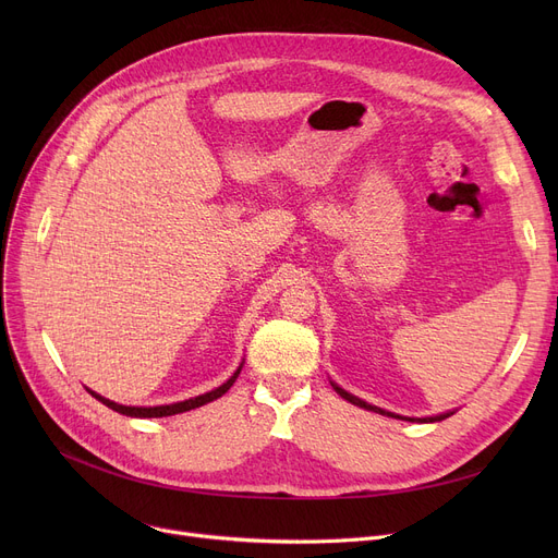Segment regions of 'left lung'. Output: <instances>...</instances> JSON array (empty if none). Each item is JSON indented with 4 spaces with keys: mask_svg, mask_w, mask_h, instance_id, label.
I'll list each match as a JSON object with an SVG mask.
<instances>
[{
    "mask_svg": "<svg viewBox=\"0 0 558 558\" xmlns=\"http://www.w3.org/2000/svg\"><path fill=\"white\" fill-rule=\"evenodd\" d=\"M335 387V391L343 398V400H348V402H353V404H357V407H364V409H368V412H377V414H383V416H393V418H402V416H396V414H391V412H385V409H379V407H373V404H368V402H364V400H360L357 396H353V393H348V391H343L341 387H337V385H332ZM448 416H452V414H441V416H432V418H402V421H421V423H434V421H444V418H448Z\"/></svg>",
    "mask_w": 558,
    "mask_h": 558,
    "instance_id": "8db88e82",
    "label": "left lung"
}]
</instances>
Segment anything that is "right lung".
<instances>
[{
    "instance_id": "1",
    "label": "right lung",
    "mask_w": 558,
    "mask_h": 558,
    "mask_svg": "<svg viewBox=\"0 0 558 558\" xmlns=\"http://www.w3.org/2000/svg\"><path fill=\"white\" fill-rule=\"evenodd\" d=\"M240 371H242V366L232 373V377L228 379V383H223L221 387H217V389L210 391V393H203V396H196V398H190V400H183V402H175V404H160V407H124V404H117V402H112V400H108V398H101L99 393H95V391H90V389H87V391H90L99 402H104L106 407H110L112 412H120V414H124V416H133V418H162V416H173V414L190 412V409H196V407H201V404H208V402L221 398V396L232 387L234 379H238Z\"/></svg>"
}]
</instances>
